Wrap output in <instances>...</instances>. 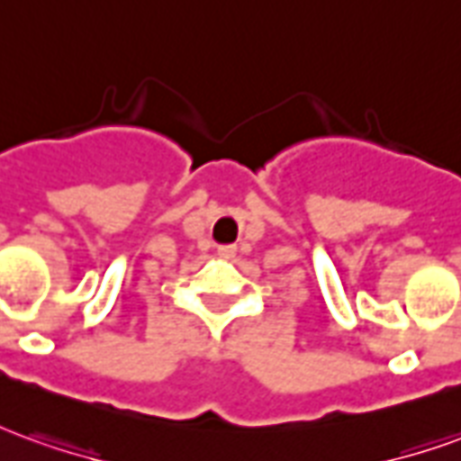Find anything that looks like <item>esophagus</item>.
I'll list each match as a JSON object with an SVG mask.
<instances>
[{
	"mask_svg": "<svg viewBox=\"0 0 461 461\" xmlns=\"http://www.w3.org/2000/svg\"><path fill=\"white\" fill-rule=\"evenodd\" d=\"M217 254H220L221 259H231L237 254V247L234 244H221V247H217Z\"/></svg>",
	"mask_w": 461,
	"mask_h": 461,
	"instance_id": "34e87169",
	"label": "esophagus"
}]
</instances>
